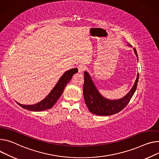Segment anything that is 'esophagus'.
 <instances>
[{"mask_svg": "<svg viewBox=\"0 0 159 159\" xmlns=\"http://www.w3.org/2000/svg\"><path fill=\"white\" fill-rule=\"evenodd\" d=\"M77 68H78V70H79V73H82V72H83V71L85 70V66H84V65H82V64L79 65L77 66Z\"/></svg>", "mask_w": 159, "mask_h": 159, "instance_id": "esophagus-1", "label": "esophagus"}]
</instances>
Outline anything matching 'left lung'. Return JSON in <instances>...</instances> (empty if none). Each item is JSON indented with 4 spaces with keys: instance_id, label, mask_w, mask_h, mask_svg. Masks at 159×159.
Listing matches in <instances>:
<instances>
[{
    "instance_id": "obj_1",
    "label": "left lung",
    "mask_w": 159,
    "mask_h": 159,
    "mask_svg": "<svg viewBox=\"0 0 159 159\" xmlns=\"http://www.w3.org/2000/svg\"><path fill=\"white\" fill-rule=\"evenodd\" d=\"M134 51L138 57L135 48H134ZM84 79L83 93L85 105H87L89 110L97 115L107 116V115L119 113L128 105L136 89L139 79V74L137 75L136 80L132 89L129 93L123 98L114 101L107 99L99 93L87 71L84 72Z\"/></svg>"
}]
</instances>
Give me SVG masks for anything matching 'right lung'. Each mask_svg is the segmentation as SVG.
Segmentation results:
<instances>
[{"label":"right lung","instance_id":"add662e5","mask_svg":"<svg viewBox=\"0 0 159 159\" xmlns=\"http://www.w3.org/2000/svg\"><path fill=\"white\" fill-rule=\"evenodd\" d=\"M77 71V68L71 69L66 71L60 78L59 81L57 82V83L55 85V87L48 94V96L44 99L41 101L40 102L33 105H23L18 103H17L21 107L30 111H40L42 110L51 108L55 105L57 99L61 96L65 86L71 79L72 76L76 74Z\"/></svg>","mask_w":159,"mask_h":159}]
</instances>
